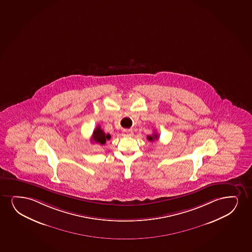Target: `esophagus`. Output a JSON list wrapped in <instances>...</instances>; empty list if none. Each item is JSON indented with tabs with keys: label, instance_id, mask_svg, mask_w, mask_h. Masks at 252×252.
Returning a JSON list of instances; mask_svg holds the SVG:
<instances>
[{
	"label": "esophagus",
	"instance_id": "obj_1",
	"mask_svg": "<svg viewBox=\"0 0 252 252\" xmlns=\"http://www.w3.org/2000/svg\"><path fill=\"white\" fill-rule=\"evenodd\" d=\"M123 133H124L125 136H127V137L133 135V130L130 129V128H126V129H124V130H123Z\"/></svg>",
	"mask_w": 252,
	"mask_h": 252
}]
</instances>
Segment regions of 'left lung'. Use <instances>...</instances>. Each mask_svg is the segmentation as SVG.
Here are the masks:
<instances>
[{"label":"left lung","instance_id":"8db88e82","mask_svg":"<svg viewBox=\"0 0 252 252\" xmlns=\"http://www.w3.org/2000/svg\"><path fill=\"white\" fill-rule=\"evenodd\" d=\"M158 138H159L158 134H157V133H154L153 135H148L147 136V140H149V141H154L155 140H158Z\"/></svg>","mask_w":252,"mask_h":252}]
</instances>
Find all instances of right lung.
I'll list each match as a JSON object with an SVG mask.
<instances>
[{
    "mask_svg": "<svg viewBox=\"0 0 252 252\" xmlns=\"http://www.w3.org/2000/svg\"><path fill=\"white\" fill-rule=\"evenodd\" d=\"M110 139H111V134H105V132L100 128V127L98 126L93 132L91 140L94 143L104 145L106 142V140H110Z\"/></svg>",
    "mask_w": 252,
    "mask_h": 252,
    "instance_id": "add662e5",
    "label": "right lung"
}]
</instances>
